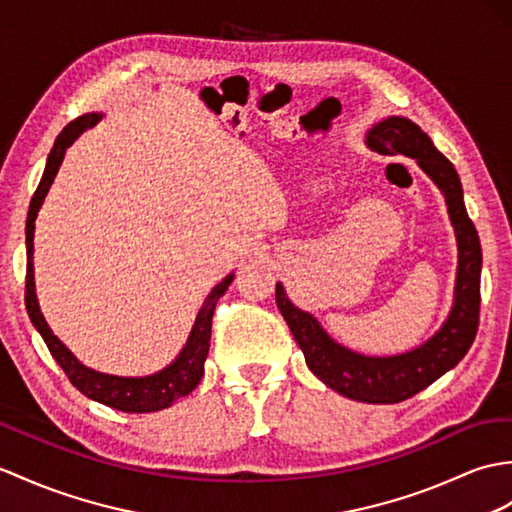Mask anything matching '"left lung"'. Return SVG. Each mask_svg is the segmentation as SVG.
<instances>
[{
	"label": "left lung",
	"instance_id": "obj_1",
	"mask_svg": "<svg viewBox=\"0 0 512 512\" xmlns=\"http://www.w3.org/2000/svg\"><path fill=\"white\" fill-rule=\"evenodd\" d=\"M366 144L386 154L417 159L419 168L441 189L449 220L458 242V272L454 307L436 334L408 353L371 358L342 347L318 320L299 310L283 285L277 283V307L288 323L294 340L305 355L310 371L320 382L340 395L362 403H399L434 384L465 358L478 334L480 320V270L482 248L462 198V185L454 165L436 150L432 139L408 117L392 115L366 133Z\"/></svg>",
	"mask_w": 512,
	"mask_h": 512
}]
</instances>
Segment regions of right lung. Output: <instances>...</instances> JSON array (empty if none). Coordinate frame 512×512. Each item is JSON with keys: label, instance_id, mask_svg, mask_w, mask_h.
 Here are the masks:
<instances>
[{"label": "right lung", "instance_id": "1", "mask_svg": "<svg viewBox=\"0 0 512 512\" xmlns=\"http://www.w3.org/2000/svg\"><path fill=\"white\" fill-rule=\"evenodd\" d=\"M100 113H87L76 117L74 122H69L63 133L56 137L54 148L47 157L45 172L37 192L32 196L30 211H28V222H26V248H28V268H26V307L32 325L37 327L41 338L45 340L47 349H50L52 358L63 368L69 382L74 384L82 395L104 403V406L122 410V412H157L163 408H170L176 399L189 395L202 379L205 373V360L209 353V340H211V320L213 312H216V303L220 296L227 292V288L233 281V275L224 277L211 294L202 303L200 312L196 316V323L192 327V334L187 338V344L183 351L178 353V358L165 366L163 371L146 375V377H117V375H104L93 371V368L78 362V358L71 353L65 344L58 340L50 325L45 323L41 314L37 290H34V264H32V253H34V220H37V213L43 205L47 196V189L54 183V176L61 168L65 159V150L74 144V141L85 133L87 128L95 126L100 122Z\"/></svg>", "mask_w": 512, "mask_h": 512}]
</instances>
